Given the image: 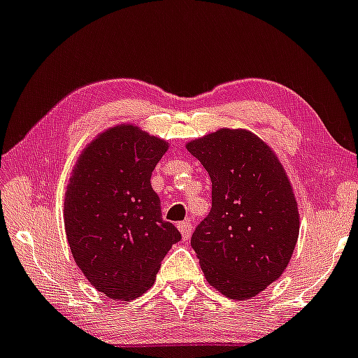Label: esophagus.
Returning a JSON list of instances; mask_svg holds the SVG:
<instances>
[{"mask_svg": "<svg viewBox=\"0 0 358 358\" xmlns=\"http://www.w3.org/2000/svg\"><path fill=\"white\" fill-rule=\"evenodd\" d=\"M178 229L180 233H182L183 239H188L189 236H192V231H193V226L189 221H182V223H178Z\"/></svg>", "mask_w": 358, "mask_h": 358, "instance_id": "34e87169", "label": "esophagus"}]
</instances>
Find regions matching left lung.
Here are the masks:
<instances>
[{"mask_svg":"<svg viewBox=\"0 0 358 358\" xmlns=\"http://www.w3.org/2000/svg\"><path fill=\"white\" fill-rule=\"evenodd\" d=\"M187 148L211 178V211L192 236L203 274L226 297H255L284 273L299 236L287 176L248 130H218Z\"/></svg>","mask_w":358,"mask_h":358,"instance_id":"8db88e82","label":"left lung"}]
</instances>
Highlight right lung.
Wrapping results in <instances>:
<instances>
[{
  "mask_svg": "<svg viewBox=\"0 0 358 358\" xmlns=\"http://www.w3.org/2000/svg\"><path fill=\"white\" fill-rule=\"evenodd\" d=\"M169 145L120 125L80 155L67 187L64 223L72 256L107 297L132 301L155 282L162 261L182 239L162 218L150 178Z\"/></svg>",
  "mask_w": 358,
  "mask_h": 358,
  "instance_id": "obj_1",
  "label": "right lung"
}]
</instances>
